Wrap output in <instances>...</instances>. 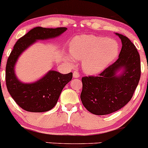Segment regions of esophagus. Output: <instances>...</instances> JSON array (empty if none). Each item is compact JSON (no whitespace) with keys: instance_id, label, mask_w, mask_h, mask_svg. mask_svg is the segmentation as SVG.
Wrapping results in <instances>:
<instances>
[{"instance_id":"esophagus-1","label":"esophagus","mask_w":148,"mask_h":148,"mask_svg":"<svg viewBox=\"0 0 148 148\" xmlns=\"http://www.w3.org/2000/svg\"><path fill=\"white\" fill-rule=\"evenodd\" d=\"M73 77L75 78V79H78V78H79L80 77L79 73L76 72V71H75V72H73Z\"/></svg>"}]
</instances>
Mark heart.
<instances>
[{
    "label": "heart",
    "instance_id": "heart-1",
    "mask_svg": "<svg viewBox=\"0 0 148 148\" xmlns=\"http://www.w3.org/2000/svg\"><path fill=\"white\" fill-rule=\"evenodd\" d=\"M69 51L74 59L83 60L82 68L86 74H97L118 57L119 46L112 39L81 35L72 39Z\"/></svg>",
    "mask_w": 148,
    "mask_h": 148
}]
</instances>
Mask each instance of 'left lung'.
<instances>
[{"label": "left lung", "instance_id": "obj_1", "mask_svg": "<svg viewBox=\"0 0 148 148\" xmlns=\"http://www.w3.org/2000/svg\"><path fill=\"white\" fill-rule=\"evenodd\" d=\"M122 42L118 59L98 76L82 78L81 99L95 115L110 114L125 106L132 99L140 77V55L126 36L115 33ZM121 73L117 74L118 71Z\"/></svg>", "mask_w": 148, "mask_h": 148}]
</instances>
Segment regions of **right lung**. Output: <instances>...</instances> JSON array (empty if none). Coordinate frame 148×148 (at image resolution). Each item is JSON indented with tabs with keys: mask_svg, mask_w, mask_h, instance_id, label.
I'll return each mask as SVG.
<instances>
[{
	"mask_svg": "<svg viewBox=\"0 0 148 148\" xmlns=\"http://www.w3.org/2000/svg\"><path fill=\"white\" fill-rule=\"evenodd\" d=\"M67 29L64 27H36L21 37L14 45L6 64V86L15 102L25 111L41 113L52 109L57 103L62 89L72 80V73L62 74L50 70L38 81L25 84L20 81L15 74L14 67L18 57L37 40L55 38Z\"/></svg>",
	"mask_w": 148,
	"mask_h": 148,
	"instance_id": "add662e5",
	"label": "right lung"
}]
</instances>
